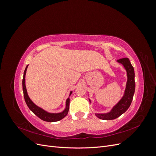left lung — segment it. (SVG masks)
Instances as JSON below:
<instances>
[{"mask_svg":"<svg viewBox=\"0 0 156 156\" xmlns=\"http://www.w3.org/2000/svg\"><path fill=\"white\" fill-rule=\"evenodd\" d=\"M117 62L123 66L127 72V83L124 94L121 100L112 108V109L107 113H95V115L101 120H114L124 113L129 107L133 100L135 89V72L129 58H123L117 60ZM90 103L91 100L89 99Z\"/></svg>","mask_w":156,"mask_h":156,"instance_id":"1","label":"left lung"}]
</instances>
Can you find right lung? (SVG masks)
Listing matches in <instances>:
<instances>
[{"label": "right lung", "mask_w": 156, "mask_h": 156, "mask_svg": "<svg viewBox=\"0 0 156 156\" xmlns=\"http://www.w3.org/2000/svg\"><path fill=\"white\" fill-rule=\"evenodd\" d=\"M28 66L29 65L27 66V67L25 69L24 74H23V81H22L23 94H24V98L28 107L30 108V110L34 113V114H35L37 117L40 118V119H41L44 121L53 122H57L62 120L68 115V113L69 108V96L71 94H72V91H70L69 92V96L66 100V108L62 112H58V113H51L45 111L42 108L37 106L35 103L30 100V98H29V95H28L27 90L25 86V75H26Z\"/></svg>", "instance_id": "1"}]
</instances>
